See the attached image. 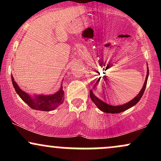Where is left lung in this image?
<instances>
[{
    "label": "left lung",
    "mask_w": 161,
    "mask_h": 161,
    "mask_svg": "<svg viewBox=\"0 0 161 161\" xmlns=\"http://www.w3.org/2000/svg\"><path fill=\"white\" fill-rule=\"evenodd\" d=\"M148 74H149V70H148V68H147V75H146L145 83H144V86L142 87V90L140 91L139 93H138V95L136 96L135 98H133L131 101H129V102L126 103V104L123 105H119V106H112V105L106 104V103H104L102 100L100 98V97H97V96H96L95 95H94V92H92V90H90V97H91V99L92 100V101L95 103L96 106H97V108L101 110V111L104 113H108V114H118V113L125 111V110H126L127 109L132 108V106L136 105L138 101H140V99L142 98V95H143L144 92H145L146 86H147V78H148ZM100 79H101V78H98L97 80H96L95 84V86L94 87H95V88H100L99 91L101 92V88H102L103 87H104L105 85L107 86V84H108V81L106 80V79H104V81H102V82H101ZM101 86H102L101 87H100Z\"/></svg>",
    "instance_id": "left-lung-1"
}]
</instances>
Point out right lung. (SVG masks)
I'll return each mask as SVG.
<instances>
[{
  "mask_svg": "<svg viewBox=\"0 0 161 161\" xmlns=\"http://www.w3.org/2000/svg\"><path fill=\"white\" fill-rule=\"evenodd\" d=\"M13 86L15 88L16 93L19 95L24 102H25L29 105V108L34 109V110H42V111H51L54 110L59 105H60L64 102V92L62 89L63 87L60 91L56 92L52 95H37L35 98H32L25 92L22 91L19 88L18 85L14 81V77L11 75Z\"/></svg>",
  "mask_w": 161,
  "mask_h": 161,
  "instance_id": "1",
  "label": "right lung"
}]
</instances>
